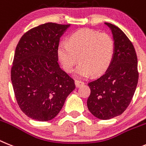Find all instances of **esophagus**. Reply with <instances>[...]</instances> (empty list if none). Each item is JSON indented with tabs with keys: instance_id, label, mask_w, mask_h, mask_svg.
I'll list each match as a JSON object with an SVG mask.
<instances>
[{
	"instance_id": "obj_1",
	"label": "esophagus",
	"mask_w": 146,
	"mask_h": 146,
	"mask_svg": "<svg viewBox=\"0 0 146 146\" xmlns=\"http://www.w3.org/2000/svg\"><path fill=\"white\" fill-rule=\"evenodd\" d=\"M75 83H76V86L77 87H81V86L84 85V82H82V81H79V80H76L75 81Z\"/></svg>"
}]
</instances>
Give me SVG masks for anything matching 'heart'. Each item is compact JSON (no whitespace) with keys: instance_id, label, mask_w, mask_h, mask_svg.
<instances>
[{"instance_id":"1","label":"heart","mask_w":146,"mask_h":146,"mask_svg":"<svg viewBox=\"0 0 146 146\" xmlns=\"http://www.w3.org/2000/svg\"><path fill=\"white\" fill-rule=\"evenodd\" d=\"M114 53L112 37L90 29L76 31L70 36L69 41L61 42L57 48L58 57L64 70L72 73L78 57L80 64L76 73L83 77L104 73L111 64Z\"/></svg>"}]
</instances>
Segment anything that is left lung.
Returning <instances> with one entry per match:
<instances>
[{
	"mask_svg": "<svg viewBox=\"0 0 146 146\" xmlns=\"http://www.w3.org/2000/svg\"><path fill=\"white\" fill-rule=\"evenodd\" d=\"M115 40L111 63L103 75L90 81L87 107L95 117L107 120L121 115L131 103L137 85V57L132 42L118 27L105 23Z\"/></svg>",
	"mask_w": 146,
	"mask_h": 146,
	"instance_id": "8db88e82",
	"label": "left lung"
}]
</instances>
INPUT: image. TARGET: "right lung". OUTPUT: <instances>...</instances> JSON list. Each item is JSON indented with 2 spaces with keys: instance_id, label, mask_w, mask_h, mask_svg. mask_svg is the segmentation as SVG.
<instances>
[{
  "instance_id": "add662e5",
  "label": "right lung",
  "mask_w": 146,
  "mask_h": 146,
  "mask_svg": "<svg viewBox=\"0 0 146 146\" xmlns=\"http://www.w3.org/2000/svg\"><path fill=\"white\" fill-rule=\"evenodd\" d=\"M69 26L42 24L25 33L16 47L11 80L19 107L31 118H54L76 88L73 78L58 63L59 39Z\"/></svg>"
}]
</instances>
